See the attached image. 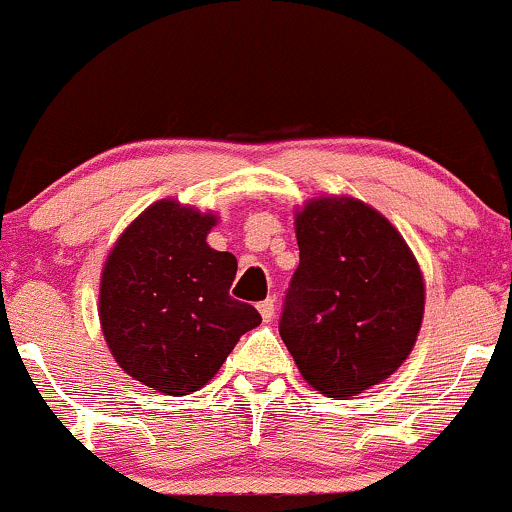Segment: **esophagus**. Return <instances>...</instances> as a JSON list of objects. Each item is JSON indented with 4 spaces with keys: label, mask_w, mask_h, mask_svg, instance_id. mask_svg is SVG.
<instances>
[{
    "label": "esophagus",
    "mask_w": 512,
    "mask_h": 512,
    "mask_svg": "<svg viewBox=\"0 0 512 512\" xmlns=\"http://www.w3.org/2000/svg\"><path fill=\"white\" fill-rule=\"evenodd\" d=\"M258 312H261L263 322H271L276 317V300H263L258 302Z\"/></svg>",
    "instance_id": "34e87169"
}]
</instances>
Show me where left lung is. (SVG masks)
Wrapping results in <instances>:
<instances>
[{
  "label": "left lung",
  "instance_id": "obj_1",
  "mask_svg": "<svg viewBox=\"0 0 512 512\" xmlns=\"http://www.w3.org/2000/svg\"><path fill=\"white\" fill-rule=\"evenodd\" d=\"M295 234L280 337L312 388L346 400L408 359L425 312L420 266L398 229L354 197L310 200Z\"/></svg>",
  "mask_w": 512,
  "mask_h": 512
}]
</instances>
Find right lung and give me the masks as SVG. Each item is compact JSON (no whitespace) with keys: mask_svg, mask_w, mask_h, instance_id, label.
I'll return each mask as SVG.
<instances>
[{"mask_svg":"<svg viewBox=\"0 0 512 512\" xmlns=\"http://www.w3.org/2000/svg\"><path fill=\"white\" fill-rule=\"evenodd\" d=\"M214 224L212 212L161 200L126 227L102 268L100 322L109 351L158 393L205 386L241 334L261 324L256 307L229 295L236 258L210 249Z\"/></svg>","mask_w":512,"mask_h":512,"instance_id":"add662e5","label":"right lung"}]
</instances>
